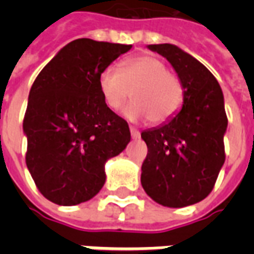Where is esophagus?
Returning a JSON list of instances; mask_svg holds the SVG:
<instances>
[{"label":"esophagus","instance_id":"esophagus-1","mask_svg":"<svg viewBox=\"0 0 254 254\" xmlns=\"http://www.w3.org/2000/svg\"><path fill=\"white\" fill-rule=\"evenodd\" d=\"M130 136H132L133 140H137V138H140V132H138L137 129H134L133 127H130Z\"/></svg>","mask_w":254,"mask_h":254}]
</instances>
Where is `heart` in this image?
Segmentation results:
<instances>
[{"label":"heart","instance_id":"1","mask_svg":"<svg viewBox=\"0 0 254 254\" xmlns=\"http://www.w3.org/2000/svg\"><path fill=\"white\" fill-rule=\"evenodd\" d=\"M98 87L111 110H118L132 94L134 100L122 110V116L130 121L149 118L155 124L176 116L185 95L180 77L169 72L160 58L151 54L127 58L120 69L103 67Z\"/></svg>","mask_w":254,"mask_h":254}]
</instances>
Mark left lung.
I'll list each match as a JSON object with an SVG mask.
<instances>
[{
  "label": "left lung",
  "mask_w": 254,
  "mask_h": 254,
  "mask_svg": "<svg viewBox=\"0 0 254 254\" xmlns=\"http://www.w3.org/2000/svg\"><path fill=\"white\" fill-rule=\"evenodd\" d=\"M147 47L171 64L185 95L176 116L141 132L148 147L141 185L160 205L188 207L211 193L224 163L223 92L212 73L176 45Z\"/></svg>",
  "instance_id": "obj_1"
}]
</instances>
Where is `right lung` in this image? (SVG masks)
<instances>
[{"label":"right lung","instance_id":"obj_1","mask_svg":"<svg viewBox=\"0 0 254 254\" xmlns=\"http://www.w3.org/2000/svg\"><path fill=\"white\" fill-rule=\"evenodd\" d=\"M132 45L76 39L43 67L31 87L23 130L25 163L36 187L58 205L96 196L105 165L130 141L127 122L107 107L98 77Z\"/></svg>","mask_w":254,"mask_h":254}]
</instances>
